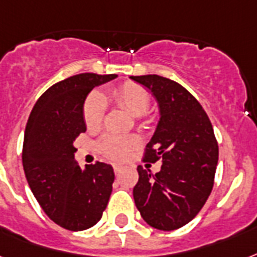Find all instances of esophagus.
Listing matches in <instances>:
<instances>
[{"label":"esophagus","mask_w":257,"mask_h":257,"mask_svg":"<svg viewBox=\"0 0 257 257\" xmlns=\"http://www.w3.org/2000/svg\"><path fill=\"white\" fill-rule=\"evenodd\" d=\"M113 170H114L115 174H118L122 170V166L121 164H113Z\"/></svg>","instance_id":"obj_1"}]
</instances>
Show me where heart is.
<instances>
[{
  "label": "heart",
  "instance_id": "b5f03b06",
  "mask_svg": "<svg viewBox=\"0 0 257 257\" xmlns=\"http://www.w3.org/2000/svg\"><path fill=\"white\" fill-rule=\"evenodd\" d=\"M113 102L132 115L144 114L151 103V95L143 86L135 82H125L122 85L111 89L107 94ZM98 93H91L83 103V121L89 129L98 128L103 120L105 113V101ZM140 146V139L135 135H105L99 140L98 147L103 156L113 160H122Z\"/></svg>",
  "mask_w": 257,
  "mask_h": 257
}]
</instances>
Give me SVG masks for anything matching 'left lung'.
Instances as JSON below:
<instances>
[{"label":"left lung","instance_id":"8db88e82","mask_svg":"<svg viewBox=\"0 0 257 257\" xmlns=\"http://www.w3.org/2000/svg\"><path fill=\"white\" fill-rule=\"evenodd\" d=\"M132 79L147 86L160 107V121L143 160L163 162L156 174L137 167L135 203L152 228L179 229L198 214L214 185L218 143L213 125L198 99L175 81L155 74Z\"/></svg>","mask_w":257,"mask_h":257}]
</instances>
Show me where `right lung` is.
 Wrapping results in <instances>:
<instances>
[{
	"mask_svg": "<svg viewBox=\"0 0 257 257\" xmlns=\"http://www.w3.org/2000/svg\"><path fill=\"white\" fill-rule=\"evenodd\" d=\"M115 74L83 72L47 89L29 114L23 166L35 198L51 220L67 230H85L101 220L114 182L110 164L95 162L82 171L74 142L86 132V95Z\"/></svg>",
	"mask_w": 257,
	"mask_h": 257,
	"instance_id": "right-lung-1",
	"label": "right lung"
}]
</instances>
